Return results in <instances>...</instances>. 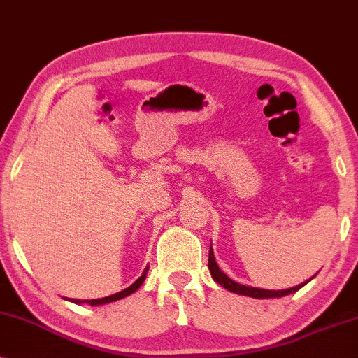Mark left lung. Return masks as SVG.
<instances>
[{"instance_id":"obj_1","label":"left lung","mask_w":358,"mask_h":358,"mask_svg":"<svg viewBox=\"0 0 358 358\" xmlns=\"http://www.w3.org/2000/svg\"><path fill=\"white\" fill-rule=\"evenodd\" d=\"M208 266H209V271H211L213 278L216 280V282L224 287L229 292L232 293H237V294H244V296H250V298H257V299H262V298H282V296H287V294H292L294 292H298L299 288H303L304 285L308 282H304L301 285H298V287H293V288H288V289H278V292H273V289H262V288H252V287H245V285H241V283H236L232 282L231 278L226 273H222L221 270H219V266L216 264V260H214V254H213V249L209 247V260H208Z\"/></svg>"}]
</instances>
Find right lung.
Wrapping results in <instances>:
<instances>
[{
	"label": "right lung",
	"mask_w": 358,
	"mask_h": 358,
	"mask_svg": "<svg viewBox=\"0 0 358 358\" xmlns=\"http://www.w3.org/2000/svg\"><path fill=\"white\" fill-rule=\"evenodd\" d=\"M147 271H149V266H147V268L144 270V273H142V275L139 276V280H136V282L132 283L129 288L122 289V292H119V293H116V294H111V296H106V298H99V299H88L87 303H88V304H92V306H96V304H106V303L117 301V299H121V298H126V296H129L131 293H134L136 289L139 288L142 283H144V280H145V276H147ZM70 301H73V303H76V304H82V303H85V301H80V299H70Z\"/></svg>",
	"instance_id": "obj_1"
}]
</instances>
